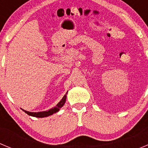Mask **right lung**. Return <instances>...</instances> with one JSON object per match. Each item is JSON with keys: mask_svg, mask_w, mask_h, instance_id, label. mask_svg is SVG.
<instances>
[{"mask_svg": "<svg viewBox=\"0 0 148 148\" xmlns=\"http://www.w3.org/2000/svg\"><path fill=\"white\" fill-rule=\"evenodd\" d=\"M66 100V94L64 95V97H62V99H61L60 102L54 108L50 109V110H47V111H42V112H38V113H34V112H29V111H26V110H24V112L26 113L28 115L32 116H35V117H40V118H42V117H46L49 116L50 115H52L54 113H57L61 108L63 106V105L65 104Z\"/></svg>", "mask_w": 148, "mask_h": 148, "instance_id": "add662e5", "label": "right lung"}]
</instances>
